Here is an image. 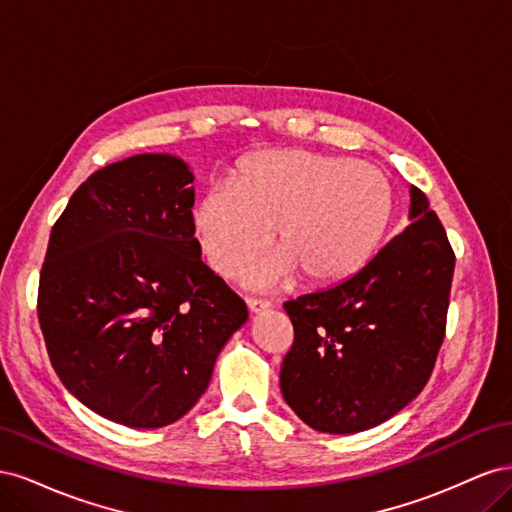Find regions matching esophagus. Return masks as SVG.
<instances>
[{
  "label": "esophagus",
  "mask_w": 512,
  "mask_h": 512,
  "mask_svg": "<svg viewBox=\"0 0 512 512\" xmlns=\"http://www.w3.org/2000/svg\"><path fill=\"white\" fill-rule=\"evenodd\" d=\"M247 307H250V314L258 316V314L269 312L271 303L269 301H260V299H250V301H247Z\"/></svg>",
  "instance_id": "obj_1"
}]
</instances>
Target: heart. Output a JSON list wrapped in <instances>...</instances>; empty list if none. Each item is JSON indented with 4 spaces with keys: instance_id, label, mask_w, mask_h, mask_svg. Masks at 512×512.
Masks as SVG:
<instances>
[{
    "instance_id": "obj_1",
    "label": "heart",
    "mask_w": 512,
    "mask_h": 512,
    "mask_svg": "<svg viewBox=\"0 0 512 512\" xmlns=\"http://www.w3.org/2000/svg\"><path fill=\"white\" fill-rule=\"evenodd\" d=\"M393 215V188L367 162L303 149L245 156L192 209V237L207 267L230 277L267 252L275 256L243 275L267 290L301 275L305 284L348 280L376 252Z\"/></svg>"
}]
</instances>
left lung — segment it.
<instances>
[{"mask_svg":"<svg viewBox=\"0 0 512 512\" xmlns=\"http://www.w3.org/2000/svg\"><path fill=\"white\" fill-rule=\"evenodd\" d=\"M408 220L348 280L284 305L294 344L280 371L282 395L316 431L342 436L389 421L436 365L455 254L414 185Z\"/></svg>","mask_w":512,"mask_h":512,"instance_id":"8db88e82","label":"left lung"}]
</instances>
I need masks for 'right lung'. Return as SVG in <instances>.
Instances as JSON below:
<instances>
[{
  "instance_id": "1",
  "label": "right lung",
  "mask_w": 512,
  "mask_h": 512,
  "mask_svg": "<svg viewBox=\"0 0 512 512\" xmlns=\"http://www.w3.org/2000/svg\"><path fill=\"white\" fill-rule=\"evenodd\" d=\"M194 173L170 153L96 170L55 222L38 318L66 389L108 421L158 429L207 391L245 303L192 237Z\"/></svg>"
}]
</instances>
